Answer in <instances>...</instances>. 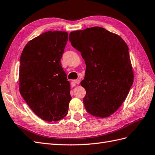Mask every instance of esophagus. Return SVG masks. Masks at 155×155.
I'll use <instances>...</instances> for the list:
<instances>
[{
	"label": "esophagus",
	"instance_id": "obj_1",
	"mask_svg": "<svg viewBox=\"0 0 155 155\" xmlns=\"http://www.w3.org/2000/svg\"><path fill=\"white\" fill-rule=\"evenodd\" d=\"M72 83L73 84V86H74L75 85H76V84H77V85H79V84L80 83V80H79V79H76V80H74Z\"/></svg>",
	"mask_w": 155,
	"mask_h": 155
}]
</instances>
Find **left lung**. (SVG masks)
Here are the masks:
<instances>
[{
    "mask_svg": "<svg viewBox=\"0 0 155 155\" xmlns=\"http://www.w3.org/2000/svg\"><path fill=\"white\" fill-rule=\"evenodd\" d=\"M69 41L86 64L81 82L86 90L85 109L93 116L107 118L122 105L133 85L128 46L119 35L98 26L70 32Z\"/></svg>",
    "mask_w": 155,
    "mask_h": 155,
    "instance_id": "8db88e82",
    "label": "left lung"
}]
</instances>
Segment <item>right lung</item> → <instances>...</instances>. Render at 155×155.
Listing matches in <instances>:
<instances>
[{"instance_id":"add662e5","label":"right lung","mask_w":155,"mask_h":155,"mask_svg":"<svg viewBox=\"0 0 155 155\" xmlns=\"http://www.w3.org/2000/svg\"><path fill=\"white\" fill-rule=\"evenodd\" d=\"M68 33L47 31L30 41L20 58L19 91L42 120L56 121L68 114L70 85L61 67Z\"/></svg>"}]
</instances>
